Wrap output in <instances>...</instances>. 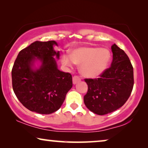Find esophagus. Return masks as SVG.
<instances>
[{"label": "esophagus", "instance_id": "1", "mask_svg": "<svg viewBox=\"0 0 148 148\" xmlns=\"http://www.w3.org/2000/svg\"><path fill=\"white\" fill-rule=\"evenodd\" d=\"M80 81H81V78L79 76L75 75L73 76V84H76L77 83L79 82Z\"/></svg>", "mask_w": 148, "mask_h": 148}]
</instances>
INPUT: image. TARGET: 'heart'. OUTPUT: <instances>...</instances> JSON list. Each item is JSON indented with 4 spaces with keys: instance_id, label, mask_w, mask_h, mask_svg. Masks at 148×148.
Instances as JSON below:
<instances>
[{
    "instance_id": "obj_1",
    "label": "heart",
    "mask_w": 148,
    "mask_h": 148,
    "mask_svg": "<svg viewBox=\"0 0 148 148\" xmlns=\"http://www.w3.org/2000/svg\"><path fill=\"white\" fill-rule=\"evenodd\" d=\"M110 59L108 50L104 48H80L73 50L71 56L64 54L62 62L65 65L71 66L73 62L80 65V71L84 76L96 77L106 69Z\"/></svg>"
}]
</instances>
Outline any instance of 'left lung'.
<instances>
[{"mask_svg":"<svg viewBox=\"0 0 148 148\" xmlns=\"http://www.w3.org/2000/svg\"><path fill=\"white\" fill-rule=\"evenodd\" d=\"M112 61L98 78L85 79L88 90L84 101L95 114L104 115L121 108L128 100L134 84L133 68L128 56L114 44Z\"/></svg>","mask_w":148,"mask_h":148,"instance_id":"8db88e82","label":"left lung"}]
</instances>
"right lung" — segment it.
I'll return each instance as SVG.
<instances>
[{"mask_svg": "<svg viewBox=\"0 0 148 148\" xmlns=\"http://www.w3.org/2000/svg\"><path fill=\"white\" fill-rule=\"evenodd\" d=\"M54 40L36 41L21 50L12 69V86L20 102L28 110L39 114H49L58 110L73 86L72 75L57 69L53 57ZM37 57L42 65L37 70L31 69Z\"/></svg>", "mask_w": 148, "mask_h": 148, "instance_id": "1", "label": "right lung"}]
</instances>
